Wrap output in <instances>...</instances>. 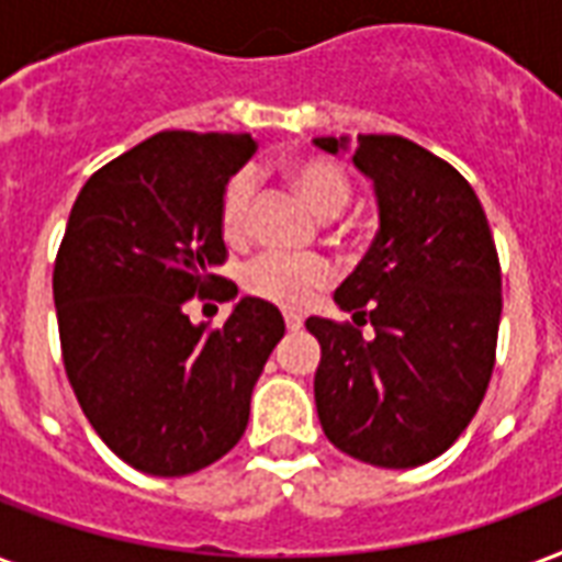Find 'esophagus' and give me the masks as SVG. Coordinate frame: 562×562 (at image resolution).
I'll use <instances>...</instances> for the list:
<instances>
[{
	"mask_svg": "<svg viewBox=\"0 0 562 562\" xmlns=\"http://www.w3.org/2000/svg\"><path fill=\"white\" fill-rule=\"evenodd\" d=\"M282 318H285V327L289 329L303 327V315H300V312H282Z\"/></svg>",
	"mask_w": 562,
	"mask_h": 562,
	"instance_id": "esophagus-1",
	"label": "esophagus"
}]
</instances>
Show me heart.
Instances as JSON below:
<instances>
[{"mask_svg":"<svg viewBox=\"0 0 562 562\" xmlns=\"http://www.w3.org/2000/svg\"><path fill=\"white\" fill-rule=\"evenodd\" d=\"M294 191H297L318 217H336L350 203V179L345 170L327 158H297L282 167ZM256 179L250 170H238L221 196V233L229 244L241 241L250 229ZM333 277L329 265L315 256H285L262 252L244 271V289L256 297L271 300L280 306H300L324 289Z\"/></svg>","mask_w":562,"mask_h":562,"instance_id":"obj_1","label":"heart"}]
</instances>
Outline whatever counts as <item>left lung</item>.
<instances>
[{
	"instance_id": "left-lung-1",
	"label": "left lung",
	"mask_w": 562,
	"mask_h": 562,
	"mask_svg": "<svg viewBox=\"0 0 562 562\" xmlns=\"http://www.w3.org/2000/svg\"><path fill=\"white\" fill-rule=\"evenodd\" d=\"M333 156L350 138H315ZM353 167L371 179L380 229L333 294L353 324L310 318L318 338L315 406L338 451L413 469L457 442L477 413L501 321V265L474 188L401 135H359Z\"/></svg>"
}]
</instances>
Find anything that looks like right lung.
Wrapping results in <instances>:
<instances>
[{
	"instance_id": "1",
	"label": "right lung",
	"mask_w": 562,
	"mask_h": 562,
	"mask_svg": "<svg viewBox=\"0 0 562 562\" xmlns=\"http://www.w3.org/2000/svg\"><path fill=\"white\" fill-rule=\"evenodd\" d=\"M256 140L158 132L93 173L72 203L53 294L64 368L100 439L132 469L194 474L247 430L252 385L285 333L280 310L241 297L221 329L186 315L217 277L221 196Z\"/></svg>"
}]
</instances>
